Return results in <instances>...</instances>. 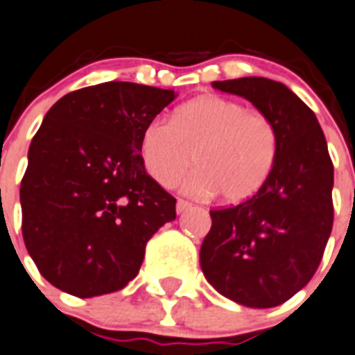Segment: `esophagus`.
I'll list each match as a JSON object with an SVG mask.
<instances>
[{"mask_svg": "<svg viewBox=\"0 0 355 355\" xmlns=\"http://www.w3.org/2000/svg\"><path fill=\"white\" fill-rule=\"evenodd\" d=\"M189 207H191V204H189V202L182 200V198H178V202H177V211H178V213H184V211H187V209H189Z\"/></svg>", "mask_w": 355, "mask_h": 355, "instance_id": "34e87169", "label": "esophagus"}]
</instances>
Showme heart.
<instances>
[{
	"instance_id": "heart-1",
	"label": "heart",
	"mask_w": 355,
	"mask_h": 355,
	"mask_svg": "<svg viewBox=\"0 0 355 355\" xmlns=\"http://www.w3.org/2000/svg\"><path fill=\"white\" fill-rule=\"evenodd\" d=\"M146 171L160 186H173L191 168L184 191L223 202L247 200L269 178L278 157V133L260 112L242 103L204 95L182 104L173 119L155 117L141 137Z\"/></svg>"
}]
</instances>
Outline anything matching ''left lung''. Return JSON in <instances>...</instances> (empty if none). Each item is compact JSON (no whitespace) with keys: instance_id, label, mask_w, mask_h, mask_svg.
<instances>
[{"instance_id":"8db88e82","label":"left lung","mask_w":355,"mask_h":355,"mask_svg":"<svg viewBox=\"0 0 355 355\" xmlns=\"http://www.w3.org/2000/svg\"><path fill=\"white\" fill-rule=\"evenodd\" d=\"M213 86L247 99L272 122L278 157L254 196L209 211L202 272L231 302L278 306L311 282L323 258L334 222V166L314 112L291 88L265 77Z\"/></svg>"}]
</instances>
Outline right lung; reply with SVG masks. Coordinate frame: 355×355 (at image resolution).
<instances>
[{
  "instance_id": "1",
  "label": "right lung",
  "mask_w": 355,
  "mask_h": 355,
  "mask_svg": "<svg viewBox=\"0 0 355 355\" xmlns=\"http://www.w3.org/2000/svg\"><path fill=\"white\" fill-rule=\"evenodd\" d=\"M177 94L137 83L70 92L46 112L21 180L23 240L44 279L94 297L126 287L177 200L146 173V124Z\"/></svg>"
}]
</instances>
